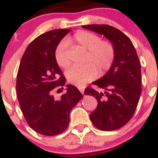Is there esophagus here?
Masks as SVG:
<instances>
[{
    "label": "esophagus",
    "instance_id": "esophagus-1",
    "mask_svg": "<svg viewBox=\"0 0 158 158\" xmlns=\"http://www.w3.org/2000/svg\"><path fill=\"white\" fill-rule=\"evenodd\" d=\"M77 88H78V89H79V91H80L81 93H82V94L84 93V89H85V88H84V87H82V86H77Z\"/></svg>",
    "mask_w": 158,
    "mask_h": 158
}]
</instances>
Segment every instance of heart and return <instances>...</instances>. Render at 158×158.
I'll use <instances>...</instances> for the list:
<instances>
[{
    "mask_svg": "<svg viewBox=\"0 0 158 158\" xmlns=\"http://www.w3.org/2000/svg\"><path fill=\"white\" fill-rule=\"evenodd\" d=\"M68 44L79 45L86 51L82 66H74L66 72L67 80L73 85H84L96 77L102 76L111 69L115 58V49L110 41L101 40L98 35L85 30H79L66 40ZM61 41L55 49V60L62 68H67L69 60L66 52L67 44Z\"/></svg>",
    "mask_w": 158,
    "mask_h": 158,
    "instance_id": "b5f03b06",
    "label": "heart"
}]
</instances>
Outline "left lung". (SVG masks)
Listing matches in <instances>:
<instances>
[{"label": "left lung", "instance_id": "8db88e82", "mask_svg": "<svg viewBox=\"0 0 158 158\" xmlns=\"http://www.w3.org/2000/svg\"><path fill=\"white\" fill-rule=\"evenodd\" d=\"M103 35L114 45L115 58L103 77L92 84L104 92L87 87L85 95L96 98L98 106L90 114L92 124L102 131H113L126 125L136 110L141 94V64L133 44L122 31L109 25H84Z\"/></svg>", "mask_w": 158, "mask_h": 158}]
</instances>
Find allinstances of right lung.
<instances>
[{"instance_id":"1","label":"right lung","mask_w":158,"mask_h":158,"mask_svg":"<svg viewBox=\"0 0 158 158\" xmlns=\"http://www.w3.org/2000/svg\"><path fill=\"white\" fill-rule=\"evenodd\" d=\"M70 31L54 30L37 36L27 47L17 72L16 87L20 109L30 128L46 136L66 130L70 111L82 98L79 89L72 85H66V92L58 99L52 95L54 89H63L66 84L54 54Z\"/></svg>"}]
</instances>
